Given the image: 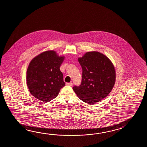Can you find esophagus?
I'll return each instance as SVG.
<instances>
[{
  "mask_svg": "<svg viewBox=\"0 0 147 147\" xmlns=\"http://www.w3.org/2000/svg\"><path fill=\"white\" fill-rule=\"evenodd\" d=\"M66 84L67 85V86H72V82H69V83H67Z\"/></svg>",
  "mask_w": 147,
  "mask_h": 147,
  "instance_id": "esophagus-1",
  "label": "esophagus"
}]
</instances>
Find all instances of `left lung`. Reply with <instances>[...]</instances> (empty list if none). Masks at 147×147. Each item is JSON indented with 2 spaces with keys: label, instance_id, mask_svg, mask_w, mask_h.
<instances>
[{
  "label": "left lung",
  "instance_id": "left-lung-1",
  "mask_svg": "<svg viewBox=\"0 0 147 147\" xmlns=\"http://www.w3.org/2000/svg\"><path fill=\"white\" fill-rule=\"evenodd\" d=\"M82 69L81 84L73 90L80 100L92 105L103 99L116 82V70L111 60L98 51H90L78 59Z\"/></svg>",
  "mask_w": 147,
  "mask_h": 147
}]
</instances>
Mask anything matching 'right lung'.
Wrapping results in <instances>:
<instances>
[{"label": "right lung", "mask_w": 147, "mask_h": 147, "mask_svg": "<svg viewBox=\"0 0 147 147\" xmlns=\"http://www.w3.org/2000/svg\"><path fill=\"white\" fill-rule=\"evenodd\" d=\"M65 57L48 50L35 57L29 63L26 81L31 95L44 102L56 98L65 86L60 67Z\"/></svg>", "instance_id": "right-lung-1"}]
</instances>
